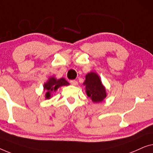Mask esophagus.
I'll list each match as a JSON object with an SVG mask.
<instances>
[{"label": "esophagus", "mask_w": 153, "mask_h": 153, "mask_svg": "<svg viewBox=\"0 0 153 153\" xmlns=\"http://www.w3.org/2000/svg\"><path fill=\"white\" fill-rule=\"evenodd\" d=\"M70 82L72 85H74V86H77V82L76 80H74V79H73V80H71Z\"/></svg>", "instance_id": "esophagus-1"}]
</instances>
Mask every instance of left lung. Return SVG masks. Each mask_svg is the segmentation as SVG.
Here are the masks:
<instances>
[{
  "label": "left lung",
  "mask_w": 153,
  "mask_h": 153,
  "mask_svg": "<svg viewBox=\"0 0 153 153\" xmlns=\"http://www.w3.org/2000/svg\"><path fill=\"white\" fill-rule=\"evenodd\" d=\"M83 85H85L86 94L93 102H102L107 97L106 89L96 73L91 71L86 75Z\"/></svg>",
  "instance_id": "1"
}]
</instances>
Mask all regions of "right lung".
Masks as SVG:
<instances>
[{"instance_id": "obj_1", "label": "right lung", "mask_w": 153, "mask_h": 153, "mask_svg": "<svg viewBox=\"0 0 153 153\" xmlns=\"http://www.w3.org/2000/svg\"><path fill=\"white\" fill-rule=\"evenodd\" d=\"M69 83L65 79L62 78L57 79L55 77L51 76L49 77L48 81L44 84V91L46 92V99H50L52 96V94L55 92L58 89V88L62 86H68Z\"/></svg>"}]
</instances>
